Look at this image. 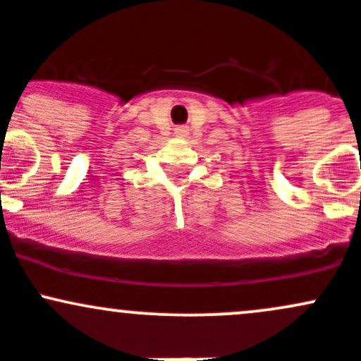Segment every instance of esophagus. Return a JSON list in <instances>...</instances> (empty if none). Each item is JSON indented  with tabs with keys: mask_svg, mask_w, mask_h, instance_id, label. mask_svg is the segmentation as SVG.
Instances as JSON below:
<instances>
[{
	"mask_svg": "<svg viewBox=\"0 0 361 361\" xmlns=\"http://www.w3.org/2000/svg\"><path fill=\"white\" fill-rule=\"evenodd\" d=\"M174 134H176V136H180V137H185L188 134V129L185 126H180V127H176V129H174Z\"/></svg>",
	"mask_w": 361,
	"mask_h": 361,
	"instance_id": "34e87169",
	"label": "esophagus"
}]
</instances>
